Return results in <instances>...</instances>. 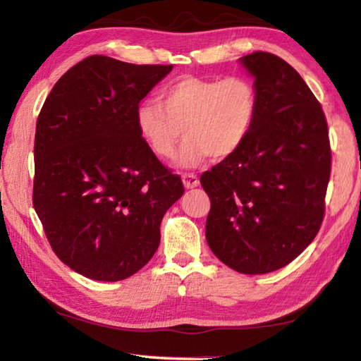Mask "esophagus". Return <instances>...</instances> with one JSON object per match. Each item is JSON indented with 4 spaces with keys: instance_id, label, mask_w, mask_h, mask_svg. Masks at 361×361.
Wrapping results in <instances>:
<instances>
[{
    "instance_id": "34e87169",
    "label": "esophagus",
    "mask_w": 361,
    "mask_h": 361,
    "mask_svg": "<svg viewBox=\"0 0 361 361\" xmlns=\"http://www.w3.org/2000/svg\"><path fill=\"white\" fill-rule=\"evenodd\" d=\"M181 178H183V185H185V188H195V186H199V178H197V175H194V173H181Z\"/></svg>"
}]
</instances>
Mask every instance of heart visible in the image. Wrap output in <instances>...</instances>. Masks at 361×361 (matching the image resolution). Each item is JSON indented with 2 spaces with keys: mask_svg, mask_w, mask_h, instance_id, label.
Listing matches in <instances>:
<instances>
[{
  "mask_svg": "<svg viewBox=\"0 0 361 361\" xmlns=\"http://www.w3.org/2000/svg\"><path fill=\"white\" fill-rule=\"evenodd\" d=\"M258 114V92L245 76H181L164 85L157 102L137 108V130L157 157L170 159L176 145L181 166L212 156L226 159L247 142Z\"/></svg>",
  "mask_w": 361,
  "mask_h": 361,
  "instance_id": "1",
  "label": "heart"
}]
</instances>
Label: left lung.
I'll use <instances>...</instances> for the list:
<instances>
[{
    "label": "left lung",
    "mask_w": 361,
    "mask_h": 361,
    "mask_svg": "<svg viewBox=\"0 0 361 361\" xmlns=\"http://www.w3.org/2000/svg\"><path fill=\"white\" fill-rule=\"evenodd\" d=\"M255 76L258 114L239 151L200 175L210 197L205 237L219 261L242 274H267L315 239L331 173L322 105L283 59L242 57Z\"/></svg>",
    "instance_id": "1"
}]
</instances>
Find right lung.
<instances>
[{
	"label": "right lung",
	"mask_w": 361,
	"mask_h": 361,
	"mask_svg": "<svg viewBox=\"0 0 361 361\" xmlns=\"http://www.w3.org/2000/svg\"><path fill=\"white\" fill-rule=\"evenodd\" d=\"M172 65L90 56L65 73L35 133L33 207L59 259L118 282L161 242V221L185 186L137 130V108Z\"/></svg>",
	"instance_id": "add662e5"
}]
</instances>
